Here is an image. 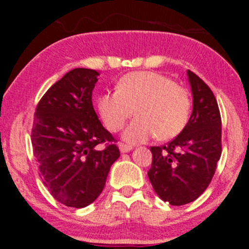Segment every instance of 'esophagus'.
<instances>
[{
	"mask_svg": "<svg viewBox=\"0 0 249 249\" xmlns=\"http://www.w3.org/2000/svg\"><path fill=\"white\" fill-rule=\"evenodd\" d=\"M118 147H120V151L122 152V153H127V152H129L132 149V146H129V144H124V143H120L118 144Z\"/></svg>",
	"mask_w": 249,
	"mask_h": 249,
	"instance_id": "34e87169",
	"label": "esophagus"
}]
</instances>
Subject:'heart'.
<instances>
[{
  "label": "heart",
  "mask_w": 249,
  "mask_h": 249,
  "mask_svg": "<svg viewBox=\"0 0 249 249\" xmlns=\"http://www.w3.org/2000/svg\"><path fill=\"white\" fill-rule=\"evenodd\" d=\"M191 96L186 87L156 72H133L123 76L114 92L97 98L106 127L122 129L135 112L137 118L123 132V140L140 143L148 138H175L183 131L191 114Z\"/></svg>",
  "instance_id": "heart-1"
}]
</instances>
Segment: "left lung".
<instances>
[{
    "mask_svg": "<svg viewBox=\"0 0 249 249\" xmlns=\"http://www.w3.org/2000/svg\"><path fill=\"white\" fill-rule=\"evenodd\" d=\"M193 111L183 131L162 147H151L149 182L162 201L172 206L193 202L212 181L222 153V121L214 94L187 71Z\"/></svg>",
    "mask_w": 249,
    "mask_h": 249,
    "instance_id": "8db88e82",
    "label": "left lung"
}]
</instances>
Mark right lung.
Instances as JSON below:
<instances>
[{"label":"right lung","mask_w":249,"mask_h":249,"mask_svg":"<svg viewBox=\"0 0 249 249\" xmlns=\"http://www.w3.org/2000/svg\"><path fill=\"white\" fill-rule=\"evenodd\" d=\"M98 76L89 68L67 72L43 94L35 112L31 137L41 178L56 201L73 208L97 198L120 157L116 140L92 105Z\"/></svg>","instance_id":"obj_1"}]
</instances>
